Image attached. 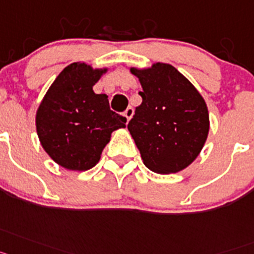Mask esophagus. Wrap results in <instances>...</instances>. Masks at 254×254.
Instances as JSON below:
<instances>
[{
	"mask_svg": "<svg viewBox=\"0 0 254 254\" xmlns=\"http://www.w3.org/2000/svg\"><path fill=\"white\" fill-rule=\"evenodd\" d=\"M133 115H134V109H133V107H127V109L125 110L124 116L127 119V121H129L130 119L133 118Z\"/></svg>",
	"mask_w": 254,
	"mask_h": 254,
	"instance_id": "1",
	"label": "esophagus"
}]
</instances>
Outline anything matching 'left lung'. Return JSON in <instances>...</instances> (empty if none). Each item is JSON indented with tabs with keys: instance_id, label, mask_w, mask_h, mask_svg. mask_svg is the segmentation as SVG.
<instances>
[{
	"instance_id": "1",
	"label": "left lung",
	"mask_w": 254,
	"mask_h": 254,
	"mask_svg": "<svg viewBox=\"0 0 254 254\" xmlns=\"http://www.w3.org/2000/svg\"><path fill=\"white\" fill-rule=\"evenodd\" d=\"M130 71L139 78L142 103L127 129L149 170L173 174L193 162L208 135L204 100L184 75L169 64Z\"/></svg>"
}]
</instances>
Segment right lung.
<instances>
[{
	"instance_id": "1",
	"label": "right lung",
	"mask_w": 254,
	"mask_h": 254,
	"mask_svg": "<svg viewBox=\"0 0 254 254\" xmlns=\"http://www.w3.org/2000/svg\"><path fill=\"white\" fill-rule=\"evenodd\" d=\"M103 72L106 69L84 63L70 64L55 79L37 111L42 147L67 170L92 169L112 131L125 127L127 118L110 109L109 97L93 92Z\"/></svg>"
}]
</instances>
